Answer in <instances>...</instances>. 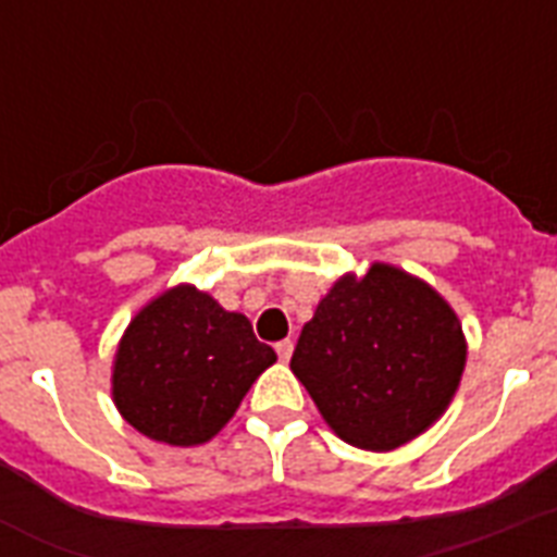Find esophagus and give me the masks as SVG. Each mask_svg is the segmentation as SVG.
Returning <instances> with one entry per match:
<instances>
[{"instance_id": "34e87169", "label": "esophagus", "mask_w": 557, "mask_h": 557, "mask_svg": "<svg viewBox=\"0 0 557 557\" xmlns=\"http://www.w3.org/2000/svg\"><path fill=\"white\" fill-rule=\"evenodd\" d=\"M274 349H277V358L280 361H288V358H292V352H295V344H292V341H277V344H274Z\"/></svg>"}]
</instances>
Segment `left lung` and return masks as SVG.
I'll return each instance as SVG.
<instances>
[{"mask_svg":"<svg viewBox=\"0 0 557 557\" xmlns=\"http://www.w3.org/2000/svg\"><path fill=\"white\" fill-rule=\"evenodd\" d=\"M457 312L424 280L372 262L344 274L297 338L292 372L341 440L393 450L424 433L466 370Z\"/></svg>","mask_w":557,"mask_h":557,"instance_id":"obj_1","label":"left lung"}]
</instances>
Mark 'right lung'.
<instances>
[{
	"label": "right lung",
	"instance_id": "right-lung-1",
	"mask_svg": "<svg viewBox=\"0 0 557 557\" xmlns=\"http://www.w3.org/2000/svg\"><path fill=\"white\" fill-rule=\"evenodd\" d=\"M277 361L251 321L196 286L152 297L126 326L112 364V398L135 431L176 448L213 440Z\"/></svg>",
	"mask_w": 557,
	"mask_h": 557
}]
</instances>
